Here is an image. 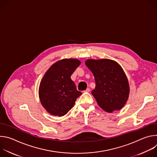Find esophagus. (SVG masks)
Segmentation results:
<instances>
[{
	"mask_svg": "<svg viewBox=\"0 0 157 157\" xmlns=\"http://www.w3.org/2000/svg\"><path fill=\"white\" fill-rule=\"evenodd\" d=\"M90 91H91L90 89H89V88H87L85 91H84V93H89V92H90Z\"/></svg>",
	"mask_w": 157,
	"mask_h": 157,
	"instance_id": "esophagus-1",
	"label": "esophagus"
}]
</instances>
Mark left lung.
Here are the masks:
<instances>
[{"label":"left lung","mask_w":157,"mask_h":157,"mask_svg":"<svg viewBox=\"0 0 157 157\" xmlns=\"http://www.w3.org/2000/svg\"><path fill=\"white\" fill-rule=\"evenodd\" d=\"M85 64L94 76L92 94L98 105L108 113L122 109L128 98L129 86L121 66L108 59H87Z\"/></svg>","instance_id":"left-lung-1"}]
</instances>
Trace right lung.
Wrapping results in <instances>:
<instances>
[{
    "mask_svg": "<svg viewBox=\"0 0 157 157\" xmlns=\"http://www.w3.org/2000/svg\"><path fill=\"white\" fill-rule=\"evenodd\" d=\"M80 64L76 59H63L53 64L44 74L40 84L39 97L42 105L50 114L64 116L82 94L71 79Z\"/></svg>",
    "mask_w": 157,
    "mask_h": 157,
    "instance_id": "obj_1",
    "label": "right lung"
}]
</instances>
